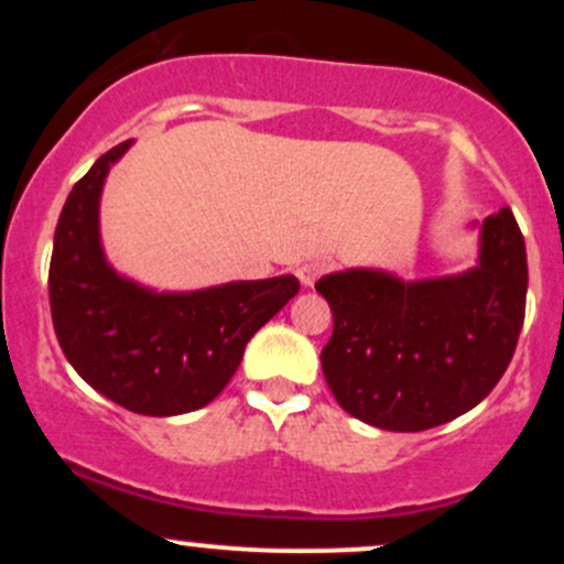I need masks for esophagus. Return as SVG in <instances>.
<instances>
[{
    "label": "esophagus",
    "mask_w": 564,
    "mask_h": 564,
    "mask_svg": "<svg viewBox=\"0 0 564 564\" xmlns=\"http://www.w3.org/2000/svg\"><path fill=\"white\" fill-rule=\"evenodd\" d=\"M328 268H332V264H328L326 260H310L296 268V275H300V281L304 283V286H313V283L318 281L323 273H328Z\"/></svg>",
    "instance_id": "1"
}]
</instances>
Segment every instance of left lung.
I'll use <instances>...</instances> for the list:
<instances>
[{
  "label": "left lung",
  "instance_id": "1",
  "mask_svg": "<svg viewBox=\"0 0 564 564\" xmlns=\"http://www.w3.org/2000/svg\"><path fill=\"white\" fill-rule=\"evenodd\" d=\"M334 332L323 377L360 422L422 432L475 408L507 371L525 321V238L509 206L482 223L480 264L403 283L377 270L321 278Z\"/></svg>",
  "mask_w": 564,
  "mask_h": 564
}]
</instances>
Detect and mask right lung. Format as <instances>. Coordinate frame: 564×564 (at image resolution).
<instances>
[{
	"instance_id": "1",
	"label": "right lung",
	"mask_w": 564,
	"mask_h": 564,
	"mask_svg": "<svg viewBox=\"0 0 564 564\" xmlns=\"http://www.w3.org/2000/svg\"><path fill=\"white\" fill-rule=\"evenodd\" d=\"M127 142L68 193L50 260L53 326L76 373L142 416L196 411L225 390L246 341L300 291L294 275L153 294L108 268L97 232L102 180Z\"/></svg>"
}]
</instances>
